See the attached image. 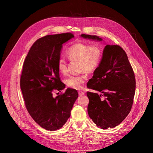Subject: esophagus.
<instances>
[{"mask_svg": "<svg viewBox=\"0 0 153 153\" xmlns=\"http://www.w3.org/2000/svg\"><path fill=\"white\" fill-rule=\"evenodd\" d=\"M79 93V95L80 96H82V95H84L85 94V93L84 92V91H79L78 92Z\"/></svg>", "mask_w": 153, "mask_h": 153, "instance_id": "obj_1", "label": "esophagus"}]
</instances>
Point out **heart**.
Returning <instances> with one entry per match:
<instances>
[{
    "label": "heart",
    "mask_w": 153,
    "mask_h": 153,
    "mask_svg": "<svg viewBox=\"0 0 153 153\" xmlns=\"http://www.w3.org/2000/svg\"><path fill=\"white\" fill-rule=\"evenodd\" d=\"M66 56L70 60L79 61V71L91 73L95 72L101 62L103 52L100 46H90L82 42H77L68 48ZM58 70L62 75L67 72V64L63 58H60L57 62ZM87 79L85 73L79 75H72L65 79L66 85L74 90H81Z\"/></svg>",
    "instance_id": "heart-1"
}]
</instances>
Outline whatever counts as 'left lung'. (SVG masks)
I'll use <instances>...</instances> for the list:
<instances>
[{
	"mask_svg": "<svg viewBox=\"0 0 153 153\" xmlns=\"http://www.w3.org/2000/svg\"><path fill=\"white\" fill-rule=\"evenodd\" d=\"M85 39L101 41L96 36L81 34ZM87 83L88 112L97 126L107 129L117 126L129 114L135 93V77L126 52L118 45L105 46L101 62ZM104 98H101V96Z\"/></svg>",
	"mask_w": 153,
	"mask_h": 153,
	"instance_id": "1",
	"label": "left lung"
}]
</instances>
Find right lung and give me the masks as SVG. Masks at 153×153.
<instances>
[{"mask_svg": "<svg viewBox=\"0 0 153 153\" xmlns=\"http://www.w3.org/2000/svg\"><path fill=\"white\" fill-rule=\"evenodd\" d=\"M74 37L67 32L37 39L23 63L20 88L25 104L33 120L47 130H56L65 124L78 97L77 90L72 88L55 98L53 96L54 90L60 92L65 88L57 62L62 44Z\"/></svg>", "mask_w": 153, "mask_h": 153, "instance_id": "add662e5", "label": "right lung"}]
</instances>
